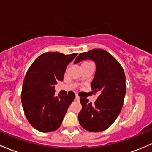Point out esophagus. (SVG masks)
<instances>
[{"label":"esophagus","instance_id":"obj_1","mask_svg":"<svg viewBox=\"0 0 152 152\" xmlns=\"http://www.w3.org/2000/svg\"><path fill=\"white\" fill-rule=\"evenodd\" d=\"M75 99L77 100H79L80 99V96H78V95H76V96H75Z\"/></svg>","mask_w":152,"mask_h":152}]
</instances>
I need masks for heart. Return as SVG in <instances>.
<instances>
[{
  "mask_svg": "<svg viewBox=\"0 0 152 152\" xmlns=\"http://www.w3.org/2000/svg\"><path fill=\"white\" fill-rule=\"evenodd\" d=\"M86 63H88V62H85V63H83V64H86Z\"/></svg>",
  "mask_w": 152,
  "mask_h": 152,
  "instance_id": "obj_1",
  "label": "heart"
}]
</instances>
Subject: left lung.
Masks as SVG:
<instances>
[{
    "label": "left lung",
    "mask_w": 152,
    "mask_h": 152,
    "mask_svg": "<svg viewBox=\"0 0 152 152\" xmlns=\"http://www.w3.org/2000/svg\"><path fill=\"white\" fill-rule=\"evenodd\" d=\"M88 59L96 64L91 87L95 94L99 92V96L94 104L86 98H80L82 110L78 120L83 129L97 132L107 129L119 115L126 93V78L118 61L104 50L93 49L80 53L74 63Z\"/></svg>",
    "instance_id": "8db88e82"
}]
</instances>
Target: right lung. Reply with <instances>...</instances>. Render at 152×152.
Returning a JSON list of instances; mask_svg holds the SVG:
<instances>
[{"label":"right lung","instance_id":"add662e5","mask_svg":"<svg viewBox=\"0 0 152 152\" xmlns=\"http://www.w3.org/2000/svg\"><path fill=\"white\" fill-rule=\"evenodd\" d=\"M77 53H45L31 64L23 81L21 101L25 115L37 130L48 132L58 129L75 95L55 96V84L62 81L67 65Z\"/></svg>","mask_w":152,"mask_h":152}]
</instances>
